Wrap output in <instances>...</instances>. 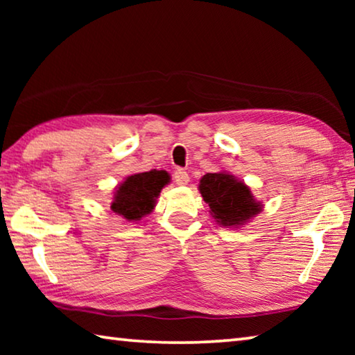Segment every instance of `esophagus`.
<instances>
[{"label":"esophagus","mask_w":355,"mask_h":355,"mask_svg":"<svg viewBox=\"0 0 355 355\" xmlns=\"http://www.w3.org/2000/svg\"><path fill=\"white\" fill-rule=\"evenodd\" d=\"M173 180H175L177 184H188L189 183V175L188 172L183 171V169H178L175 171V173H173Z\"/></svg>","instance_id":"34e87169"}]
</instances>
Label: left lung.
Wrapping results in <instances>:
<instances>
[{"mask_svg": "<svg viewBox=\"0 0 355 355\" xmlns=\"http://www.w3.org/2000/svg\"><path fill=\"white\" fill-rule=\"evenodd\" d=\"M199 189L211 216L224 227L243 225L261 211L260 202L254 199L248 186L228 173H207L200 180Z\"/></svg>", "mask_w": 355, "mask_h": 355, "instance_id": "8db88e82", "label": "left lung"}]
</instances>
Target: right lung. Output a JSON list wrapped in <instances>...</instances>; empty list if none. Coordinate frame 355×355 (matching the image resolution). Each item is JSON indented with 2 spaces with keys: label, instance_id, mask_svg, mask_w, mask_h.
Instances as JSON below:
<instances>
[{
  "label": "right lung",
  "instance_id": "right-lung-1",
  "mask_svg": "<svg viewBox=\"0 0 355 355\" xmlns=\"http://www.w3.org/2000/svg\"><path fill=\"white\" fill-rule=\"evenodd\" d=\"M169 183V173L150 171L135 173L119 186L111 209L127 220H139L152 211L161 189Z\"/></svg>",
  "mask_w": 355,
  "mask_h": 355
}]
</instances>
